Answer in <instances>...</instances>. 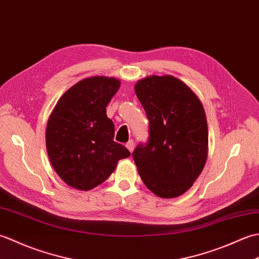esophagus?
I'll return each instance as SVG.
<instances>
[{
	"label": "esophagus",
	"instance_id": "1",
	"mask_svg": "<svg viewBox=\"0 0 259 259\" xmlns=\"http://www.w3.org/2000/svg\"><path fill=\"white\" fill-rule=\"evenodd\" d=\"M125 147L128 148V150H129L130 152H133V151H134V149H135V142H134V140H130V141L126 142Z\"/></svg>",
	"mask_w": 259,
	"mask_h": 259
}]
</instances>
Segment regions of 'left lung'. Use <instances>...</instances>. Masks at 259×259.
<instances>
[{"label": "left lung", "instance_id": "obj_1", "mask_svg": "<svg viewBox=\"0 0 259 259\" xmlns=\"http://www.w3.org/2000/svg\"><path fill=\"white\" fill-rule=\"evenodd\" d=\"M136 95L149 120V140L133 156L140 177L153 194L175 198L199 177L208 156V126L202 103L172 75L137 82Z\"/></svg>", "mask_w": 259, "mask_h": 259}]
</instances>
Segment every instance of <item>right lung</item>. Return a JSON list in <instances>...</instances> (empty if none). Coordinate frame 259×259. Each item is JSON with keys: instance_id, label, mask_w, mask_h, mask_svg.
<instances>
[{"instance_id": "add662e5", "label": "right lung", "mask_w": 259, "mask_h": 259, "mask_svg": "<svg viewBox=\"0 0 259 259\" xmlns=\"http://www.w3.org/2000/svg\"><path fill=\"white\" fill-rule=\"evenodd\" d=\"M120 84L112 76L81 80L59 99L48 120V156L59 177L74 189H93L130 156L113 141L114 124L106 110Z\"/></svg>"}]
</instances>
